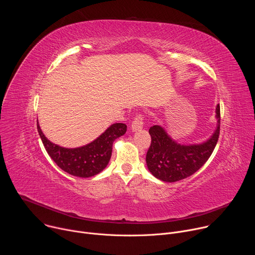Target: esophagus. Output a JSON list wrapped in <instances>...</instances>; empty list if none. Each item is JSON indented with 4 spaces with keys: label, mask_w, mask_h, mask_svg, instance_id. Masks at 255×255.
Listing matches in <instances>:
<instances>
[{
    "label": "esophagus",
    "mask_w": 255,
    "mask_h": 255,
    "mask_svg": "<svg viewBox=\"0 0 255 255\" xmlns=\"http://www.w3.org/2000/svg\"><path fill=\"white\" fill-rule=\"evenodd\" d=\"M142 127H143V119H142L141 115H137L131 124V130H132V132H136V131L141 130Z\"/></svg>",
    "instance_id": "esophagus-1"
}]
</instances>
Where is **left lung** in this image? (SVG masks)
<instances>
[{
    "label": "left lung",
    "instance_id": "obj_1",
    "mask_svg": "<svg viewBox=\"0 0 255 255\" xmlns=\"http://www.w3.org/2000/svg\"><path fill=\"white\" fill-rule=\"evenodd\" d=\"M216 119L217 127L210 138L194 144L177 143L159 125L150 127L151 144L146 154V164L151 174L166 183H174L199 170L211 156L219 138V105L216 107Z\"/></svg>",
    "mask_w": 255,
    "mask_h": 255
}]
</instances>
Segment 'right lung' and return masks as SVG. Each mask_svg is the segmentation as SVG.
Returning <instances> with one entry per match:
<instances>
[{"label":"right lung","instance_id":"right-lung-1","mask_svg":"<svg viewBox=\"0 0 255 255\" xmlns=\"http://www.w3.org/2000/svg\"><path fill=\"white\" fill-rule=\"evenodd\" d=\"M37 130L47 153L62 170L78 177H91L106 168L112 155L113 142L126 133L127 126L123 123L112 124L97 139L76 148L52 143L43 134L39 123Z\"/></svg>","mask_w":255,"mask_h":255}]
</instances>
